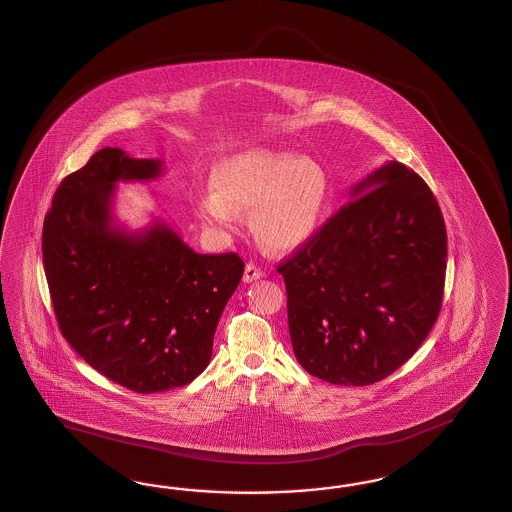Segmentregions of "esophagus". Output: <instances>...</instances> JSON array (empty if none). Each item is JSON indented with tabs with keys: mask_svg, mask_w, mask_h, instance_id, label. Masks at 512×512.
Wrapping results in <instances>:
<instances>
[{
	"mask_svg": "<svg viewBox=\"0 0 512 512\" xmlns=\"http://www.w3.org/2000/svg\"><path fill=\"white\" fill-rule=\"evenodd\" d=\"M263 276V270H261L257 264H246V270H244V281H246V283L257 281V279H261Z\"/></svg>",
	"mask_w": 512,
	"mask_h": 512,
	"instance_id": "34e87169",
	"label": "esophagus"
}]
</instances>
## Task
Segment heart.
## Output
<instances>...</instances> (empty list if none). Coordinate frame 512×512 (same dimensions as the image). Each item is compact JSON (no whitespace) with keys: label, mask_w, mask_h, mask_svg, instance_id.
<instances>
[{"label":"heart","mask_w":512,"mask_h":512,"mask_svg":"<svg viewBox=\"0 0 512 512\" xmlns=\"http://www.w3.org/2000/svg\"><path fill=\"white\" fill-rule=\"evenodd\" d=\"M214 189L195 202L202 225L233 231L249 212L251 231L264 248L285 253L310 240L328 199L325 169L310 157L255 150L234 155L214 172Z\"/></svg>","instance_id":"heart-1"}]
</instances>
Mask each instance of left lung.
<instances>
[{
    "mask_svg": "<svg viewBox=\"0 0 512 512\" xmlns=\"http://www.w3.org/2000/svg\"><path fill=\"white\" fill-rule=\"evenodd\" d=\"M445 268L447 229L434 193L388 161L278 266L296 360L332 385L385 379L430 334Z\"/></svg>",
    "mask_w": 512,
    "mask_h": 512,
    "instance_id": "1",
    "label": "left lung"
}]
</instances>
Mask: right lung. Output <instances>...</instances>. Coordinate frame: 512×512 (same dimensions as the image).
<instances>
[{
  "label": "right lung",
  "mask_w": 512,
  "mask_h": 512,
  "mask_svg": "<svg viewBox=\"0 0 512 512\" xmlns=\"http://www.w3.org/2000/svg\"><path fill=\"white\" fill-rule=\"evenodd\" d=\"M161 174V159L103 148L56 189L43 227L63 338L93 370L139 394L184 387L202 373L244 274L236 253L201 255L161 217L139 231L116 219V186Z\"/></svg>",
  "instance_id": "obj_1"
}]
</instances>
